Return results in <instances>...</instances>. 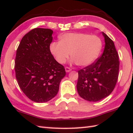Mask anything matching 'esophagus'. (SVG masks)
Segmentation results:
<instances>
[{
    "mask_svg": "<svg viewBox=\"0 0 133 133\" xmlns=\"http://www.w3.org/2000/svg\"><path fill=\"white\" fill-rule=\"evenodd\" d=\"M65 70H66V71L67 72V73H68V72H70L71 70V68H70V67H65Z\"/></svg>",
    "mask_w": 133,
    "mask_h": 133,
    "instance_id": "obj_1",
    "label": "esophagus"
}]
</instances>
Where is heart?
I'll use <instances>...</instances> for the list:
<instances>
[{
	"label": "heart",
	"mask_w": 133,
	"mask_h": 133,
	"mask_svg": "<svg viewBox=\"0 0 133 133\" xmlns=\"http://www.w3.org/2000/svg\"><path fill=\"white\" fill-rule=\"evenodd\" d=\"M102 47V40L98 36L67 33L60 37V42L52 43L50 50L60 64L65 63L71 55L72 62L78 66H86L97 58Z\"/></svg>",
	"instance_id": "1"
}]
</instances>
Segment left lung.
Instances as JSON below:
<instances>
[{
    "label": "left lung",
    "mask_w": 133,
    "mask_h": 133,
    "mask_svg": "<svg viewBox=\"0 0 133 133\" xmlns=\"http://www.w3.org/2000/svg\"><path fill=\"white\" fill-rule=\"evenodd\" d=\"M105 46L102 54L92 63L78 71L79 95L90 102L107 97L114 90L119 71V55L114 42L102 32Z\"/></svg>",
    "instance_id": "8db88e82"
}]
</instances>
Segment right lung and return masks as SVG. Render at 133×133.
Returning <instances> with one entry per match:
<instances>
[{"label":"right lung","mask_w":133,"mask_h":133,"mask_svg":"<svg viewBox=\"0 0 133 133\" xmlns=\"http://www.w3.org/2000/svg\"><path fill=\"white\" fill-rule=\"evenodd\" d=\"M53 32L50 29L34 28L24 36L17 49L14 69L18 84L35 102H46L54 98L66 75L64 66L50 52Z\"/></svg>","instance_id":"add662e5"}]
</instances>
